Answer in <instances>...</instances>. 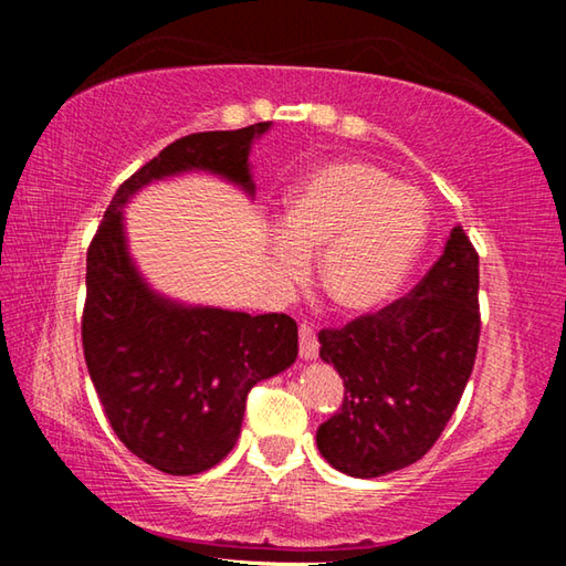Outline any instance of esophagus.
<instances>
[{
	"label": "esophagus",
	"instance_id": "34e87169",
	"mask_svg": "<svg viewBox=\"0 0 566 566\" xmlns=\"http://www.w3.org/2000/svg\"><path fill=\"white\" fill-rule=\"evenodd\" d=\"M300 354L304 359H314L319 354L317 332L310 322H300Z\"/></svg>",
	"mask_w": 566,
	"mask_h": 566
}]
</instances>
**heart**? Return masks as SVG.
<instances>
[{
	"label": "heart",
	"instance_id": "b5f03b06",
	"mask_svg": "<svg viewBox=\"0 0 566 566\" xmlns=\"http://www.w3.org/2000/svg\"><path fill=\"white\" fill-rule=\"evenodd\" d=\"M272 254L286 280H300L312 252L319 282L349 314L385 306L415 266L429 229L427 197L415 185L361 159L314 167L284 207Z\"/></svg>",
	"mask_w": 566,
	"mask_h": 566
}]
</instances>
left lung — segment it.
Returning <instances> with one entry per match:
<instances>
[{
	"label": "left lung",
	"mask_w": 566,
	"mask_h": 566,
	"mask_svg": "<svg viewBox=\"0 0 566 566\" xmlns=\"http://www.w3.org/2000/svg\"><path fill=\"white\" fill-rule=\"evenodd\" d=\"M479 332V254L454 227L409 294L319 332V357L344 379L342 407L317 429L322 457L364 479L419 462L464 395Z\"/></svg>",
	"instance_id": "obj_1"
}]
</instances>
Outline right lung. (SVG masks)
<instances>
[{"label":"right lung","instance_id":"1","mask_svg":"<svg viewBox=\"0 0 566 566\" xmlns=\"http://www.w3.org/2000/svg\"><path fill=\"white\" fill-rule=\"evenodd\" d=\"M270 122L171 142L124 179L87 249L82 347L114 434L159 472L199 474L232 452L256 381L296 359V322L161 300L129 262L122 205L151 179L207 169L252 191L249 147Z\"/></svg>","mask_w":566,"mask_h":566}]
</instances>
